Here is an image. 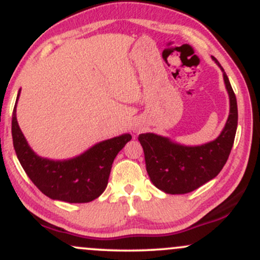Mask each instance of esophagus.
<instances>
[{"instance_id":"34e87169","label":"esophagus","mask_w":260,"mask_h":260,"mask_svg":"<svg viewBox=\"0 0 260 260\" xmlns=\"http://www.w3.org/2000/svg\"><path fill=\"white\" fill-rule=\"evenodd\" d=\"M133 131H136V132H139V131H140V127H137V126H136V127L133 128Z\"/></svg>"}]
</instances>
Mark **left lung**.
Returning a JSON list of instances; mask_svg holds the SVG:
<instances>
[{
	"label": "left lung",
	"mask_w": 260,
	"mask_h": 260,
	"mask_svg": "<svg viewBox=\"0 0 260 260\" xmlns=\"http://www.w3.org/2000/svg\"><path fill=\"white\" fill-rule=\"evenodd\" d=\"M223 82L230 98V115L222 132L207 144L187 147L154 133L139 134L147 172L155 187L168 194H184L219 175L229 159L237 129V100L221 64Z\"/></svg>",
	"instance_id": "obj_1"
}]
</instances>
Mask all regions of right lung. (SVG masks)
Wrapping results in <instances>:
<instances>
[{
  "instance_id": "add662e5",
  "label": "right lung",
  "mask_w": 260,
  "mask_h": 260,
  "mask_svg": "<svg viewBox=\"0 0 260 260\" xmlns=\"http://www.w3.org/2000/svg\"><path fill=\"white\" fill-rule=\"evenodd\" d=\"M20 90L18 91L19 98ZM16 105L12 115V138L20 165L45 196L66 203H88L103 194L116 155L132 139L129 133L104 140L70 160L40 157L29 147L18 126Z\"/></svg>"
}]
</instances>
